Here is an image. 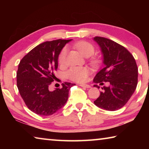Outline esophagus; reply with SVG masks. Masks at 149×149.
I'll list each match as a JSON object with an SVG mask.
<instances>
[{"mask_svg":"<svg viewBox=\"0 0 149 149\" xmlns=\"http://www.w3.org/2000/svg\"><path fill=\"white\" fill-rule=\"evenodd\" d=\"M79 85L81 87H85V88H91V85H87V84H80Z\"/></svg>","mask_w":149,"mask_h":149,"instance_id":"34e87169","label":"esophagus"}]
</instances>
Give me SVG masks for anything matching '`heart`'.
Segmentation results:
<instances>
[{
    "label": "heart",
    "instance_id": "1",
    "mask_svg": "<svg viewBox=\"0 0 149 149\" xmlns=\"http://www.w3.org/2000/svg\"><path fill=\"white\" fill-rule=\"evenodd\" d=\"M74 47L79 50L85 57H89L95 53V48L90 42L85 41H79L74 45ZM68 52V49L64 47L60 51L58 56V62L60 64H64L65 62V58ZM93 64H97L99 62L98 59L93 58L91 60ZM89 74V70L87 68L72 67L66 72V76L70 79L79 83L86 81Z\"/></svg>",
    "mask_w": 149,
    "mask_h": 149
}]
</instances>
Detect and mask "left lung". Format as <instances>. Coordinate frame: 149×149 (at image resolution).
<instances>
[{
    "label": "left lung",
    "instance_id": "1",
    "mask_svg": "<svg viewBox=\"0 0 149 149\" xmlns=\"http://www.w3.org/2000/svg\"><path fill=\"white\" fill-rule=\"evenodd\" d=\"M101 49L104 68L95 75L96 84L109 82L102 87L100 96L94 103L106 110L115 111L122 108L136 89L138 68L133 55L124 47L102 37H94ZM99 89V86L95 85Z\"/></svg>",
    "mask_w": 149,
    "mask_h": 149
}]
</instances>
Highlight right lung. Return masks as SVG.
Returning <instances> with one entry per match:
<instances>
[{
	"mask_svg": "<svg viewBox=\"0 0 149 149\" xmlns=\"http://www.w3.org/2000/svg\"><path fill=\"white\" fill-rule=\"evenodd\" d=\"M58 39L37 45L21 60L16 78L17 87L25 104L33 112L50 116L64 107L69 91L75 84L65 82L61 88L50 90L56 79L58 58L65 45L71 41Z\"/></svg>",
	"mask_w": 149,
	"mask_h": 149,
	"instance_id": "1",
	"label": "right lung"
}]
</instances>
